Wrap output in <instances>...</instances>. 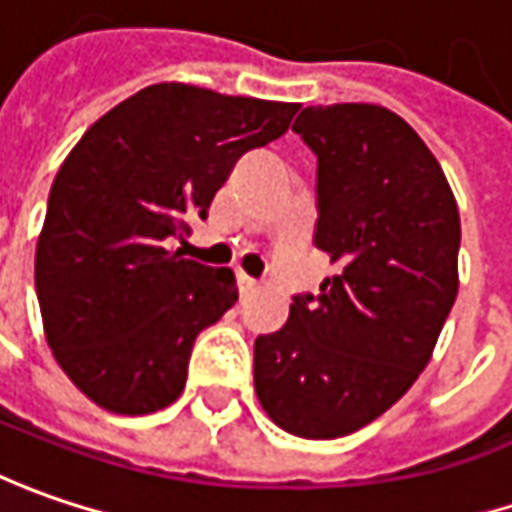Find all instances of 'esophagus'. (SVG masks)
Listing matches in <instances>:
<instances>
[{"label": "esophagus", "mask_w": 512, "mask_h": 512, "mask_svg": "<svg viewBox=\"0 0 512 512\" xmlns=\"http://www.w3.org/2000/svg\"><path fill=\"white\" fill-rule=\"evenodd\" d=\"M237 286H240V292H243V295H249V292H255L257 289V280L249 278L246 272H237Z\"/></svg>", "instance_id": "34e87169"}]
</instances>
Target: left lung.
<instances>
[{"mask_svg": "<svg viewBox=\"0 0 512 512\" xmlns=\"http://www.w3.org/2000/svg\"><path fill=\"white\" fill-rule=\"evenodd\" d=\"M292 131L318 154L315 246L338 266L255 341V392L300 438H341L415 384L458 295L461 220L424 140L369 102L309 105Z\"/></svg>", "mask_w": 512, "mask_h": 512, "instance_id": "1", "label": "left lung"}]
</instances>
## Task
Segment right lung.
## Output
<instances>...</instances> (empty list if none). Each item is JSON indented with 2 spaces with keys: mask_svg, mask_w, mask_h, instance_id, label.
<instances>
[{
  "mask_svg": "<svg viewBox=\"0 0 512 512\" xmlns=\"http://www.w3.org/2000/svg\"><path fill=\"white\" fill-rule=\"evenodd\" d=\"M298 108L157 82L71 148L36 240V298L56 364L97 407L148 415L180 398L194 338L232 309L237 280L168 243Z\"/></svg>",
  "mask_w": 512,
  "mask_h": 512,
  "instance_id": "1",
  "label": "right lung"
}]
</instances>
